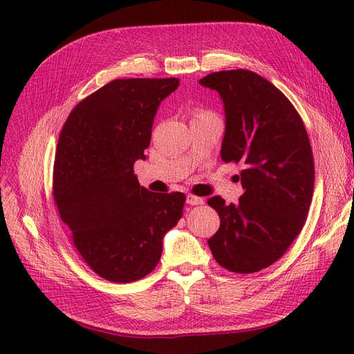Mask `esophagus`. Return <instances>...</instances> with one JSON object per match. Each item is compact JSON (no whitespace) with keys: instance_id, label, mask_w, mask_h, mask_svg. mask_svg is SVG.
Returning <instances> with one entry per match:
<instances>
[{"instance_id":"34e87169","label":"esophagus","mask_w":354,"mask_h":354,"mask_svg":"<svg viewBox=\"0 0 354 354\" xmlns=\"http://www.w3.org/2000/svg\"><path fill=\"white\" fill-rule=\"evenodd\" d=\"M186 202L189 203V205H202L203 203V199L202 198H199V196H195V195H187V198H186Z\"/></svg>"}]
</instances>
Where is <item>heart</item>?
Masks as SVG:
<instances>
[{"mask_svg": "<svg viewBox=\"0 0 354 354\" xmlns=\"http://www.w3.org/2000/svg\"><path fill=\"white\" fill-rule=\"evenodd\" d=\"M209 113H212V112H209V111H203V109H199V111L196 112V115H209Z\"/></svg>", "mask_w": 354, "mask_h": 354, "instance_id": "b5f03b06", "label": "heart"}]
</instances>
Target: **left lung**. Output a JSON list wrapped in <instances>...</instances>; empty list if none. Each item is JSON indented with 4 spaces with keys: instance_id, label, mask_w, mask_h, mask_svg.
<instances>
[{
    "instance_id": "obj_1",
    "label": "left lung",
    "mask_w": 354,
    "mask_h": 354,
    "mask_svg": "<svg viewBox=\"0 0 354 354\" xmlns=\"http://www.w3.org/2000/svg\"><path fill=\"white\" fill-rule=\"evenodd\" d=\"M199 82L221 95V159L242 165L243 189L238 203L208 199L220 217L208 246L229 272H260L281 259L304 226L315 189L312 146L294 104L259 73L221 71Z\"/></svg>"
}]
</instances>
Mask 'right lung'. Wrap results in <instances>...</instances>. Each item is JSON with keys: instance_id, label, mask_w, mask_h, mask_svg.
Segmentation results:
<instances>
[{"instance_id": "add662e5", "label": "right lung", "mask_w": 354, "mask_h": 354, "mask_svg": "<svg viewBox=\"0 0 354 354\" xmlns=\"http://www.w3.org/2000/svg\"><path fill=\"white\" fill-rule=\"evenodd\" d=\"M177 87V78L113 80L75 106L60 131L55 205L82 260L109 282L151 273L183 216L185 194H153L134 174L158 106Z\"/></svg>"}]
</instances>
